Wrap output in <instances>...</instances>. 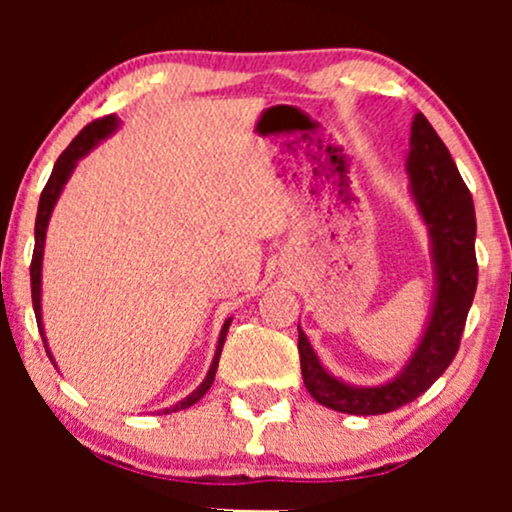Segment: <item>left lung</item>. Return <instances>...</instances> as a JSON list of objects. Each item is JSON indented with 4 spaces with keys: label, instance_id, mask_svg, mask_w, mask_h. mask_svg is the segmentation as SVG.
<instances>
[{
    "label": "left lung",
    "instance_id": "1",
    "mask_svg": "<svg viewBox=\"0 0 512 512\" xmlns=\"http://www.w3.org/2000/svg\"><path fill=\"white\" fill-rule=\"evenodd\" d=\"M407 175L409 195L431 240L436 293L426 330L395 378L383 385H351L342 378H334L322 366L305 332L298 327L305 390L327 409L375 416L404 407L436 383L460 349L464 322L477 291V216L472 195L452 161L448 146L424 113H416L411 122Z\"/></svg>",
    "mask_w": 512,
    "mask_h": 512
}]
</instances>
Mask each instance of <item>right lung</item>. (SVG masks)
Instances as JSON below:
<instances>
[{
	"instance_id": "obj_1",
	"label": "right lung",
	"mask_w": 512,
	"mask_h": 512,
	"mask_svg": "<svg viewBox=\"0 0 512 512\" xmlns=\"http://www.w3.org/2000/svg\"><path fill=\"white\" fill-rule=\"evenodd\" d=\"M117 127H120V120H117L115 115H108V117H103V120L91 122V125H86L84 129H81V132L76 134L74 142L62 151L60 158H57V163H55V168H52V175H50L48 185H45L43 195H40V202H38V216H35V250H33V262H31V296H33V310H35V320H38L40 337H43L45 351H48V356H50L52 363H55V358H52L50 349H48V337H45V327H43V308H40V293H43L45 233H48V223H50L52 209H55L57 199H60L64 185H67V180L72 178L76 163H79L86 154H91V151L96 149V146L101 144L103 139H108L110 134L117 132ZM231 320H233V317H228V320L223 322L221 334H219V342H216V354H214V358H211L209 373H207V378L202 380V385H199L197 390H192L190 395L182 399V402L173 404V407H168V409H163V414H170V411H180V409L192 407V404L199 402V399L207 395V390L211 387V383H214L216 368H219L223 339H226V332H228V327H231Z\"/></svg>"
}]
</instances>
